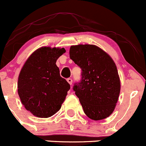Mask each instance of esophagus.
I'll list each match as a JSON object with an SVG mask.
<instances>
[{
    "mask_svg": "<svg viewBox=\"0 0 146 146\" xmlns=\"http://www.w3.org/2000/svg\"><path fill=\"white\" fill-rule=\"evenodd\" d=\"M67 81L68 82V83L70 84V85H72V79L71 78H67Z\"/></svg>",
    "mask_w": 146,
    "mask_h": 146,
    "instance_id": "34e87169",
    "label": "esophagus"
}]
</instances>
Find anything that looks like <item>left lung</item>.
Returning a JSON list of instances; mask_svg holds the SVG:
<instances>
[{"instance_id": "obj_1", "label": "left lung", "mask_w": 146, "mask_h": 146, "mask_svg": "<svg viewBox=\"0 0 146 146\" xmlns=\"http://www.w3.org/2000/svg\"><path fill=\"white\" fill-rule=\"evenodd\" d=\"M70 57L82 69L81 79L73 90L85 114L102 120L113 111L120 94L117 68L110 56L93 44L71 46Z\"/></svg>"}]
</instances>
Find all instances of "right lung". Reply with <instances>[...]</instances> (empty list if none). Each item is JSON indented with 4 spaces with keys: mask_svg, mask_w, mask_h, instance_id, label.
Listing matches in <instances>:
<instances>
[{
    "mask_svg": "<svg viewBox=\"0 0 146 146\" xmlns=\"http://www.w3.org/2000/svg\"><path fill=\"white\" fill-rule=\"evenodd\" d=\"M65 52L64 48H39L21 70L18 95L25 108L37 117L48 118L58 111L70 89L56 65L57 59Z\"/></svg>",
    "mask_w": 146,
    "mask_h": 146,
    "instance_id": "add662e5",
    "label": "right lung"
}]
</instances>
